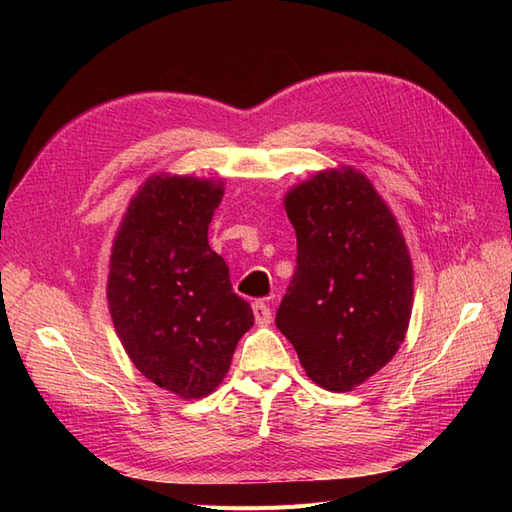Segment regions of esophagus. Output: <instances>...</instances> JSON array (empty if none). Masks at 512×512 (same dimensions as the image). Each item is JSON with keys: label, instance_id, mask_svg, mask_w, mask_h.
Instances as JSON below:
<instances>
[{"label": "esophagus", "instance_id": "obj_1", "mask_svg": "<svg viewBox=\"0 0 512 512\" xmlns=\"http://www.w3.org/2000/svg\"><path fill=\"white\" fill-rule=\"evenodd\" d=\"M253 314H255L257 325H268L270 321H273V312H270V308L266 306L264 301H255L253 303Z\"/></svg>", "mask_w": 512, "mask_h": 512}]
</instances>
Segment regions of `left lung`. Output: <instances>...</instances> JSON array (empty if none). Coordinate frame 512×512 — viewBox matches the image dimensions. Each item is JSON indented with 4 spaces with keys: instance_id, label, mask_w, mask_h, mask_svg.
Segmentation results:
<instances>
[{
    "instance_id": "left-lung-1",
    "label": "left lung",
    "mask_w": 512,
    "mask_h": 512,
    "mask_svg": "<svg viewBox=\"0 0 512 512\" xmlns=\"http://www.w3.org/2000/svg\"><path fill=\"white\" fill-rule=\"evenodd\" d=\"M297 268L277 310L306 374L352 391L405 341L413 301L411 257L394 213L361 171H319L290 189Z\"/></svg>"
}]
</instances>
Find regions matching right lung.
<instances>
[{
	"label": "right lung",
	"mask_w": 512,
	"mask_h": 512,
	"mask_svg": "<svg viewBox=\"0 0 512 512\" xmlns=\"http://www.w3.org/2000/svg\"><path fill=\"white\" fill-rule=\"evenodd\" d=\"M222 180L149 178L127 206L107 277L118 339L145 378L184 400L222 383L253 310L209 246Z\"/></svg>",
	"instance_id": "1"
}]
</instances>
